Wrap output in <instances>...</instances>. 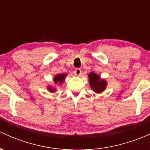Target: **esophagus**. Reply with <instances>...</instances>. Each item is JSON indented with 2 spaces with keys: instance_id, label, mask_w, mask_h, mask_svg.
I'll return each mask as SVG.
<instances>
[{
  "instance_id": "obj_1",
  "label": "esophagus",
  "mask_w": 150,
  "mask_h": 150,
  "mask_svg": "<svg viewBox=\"0 0 150 150\" xmlns=\"http://www.w3.org/2000/svg\"><path fill=\"white\" fill-rule=\"evenodd\" d=\"M74 73H75V75H76V76H80V75H81V69H80V68H77V69H75V71H74Z\"/></svg>"
}]
</instances>
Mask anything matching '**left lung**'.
Returning <instances> with one entry per match:
<instances>
[{
	"mask_svg": "<svg viewBox=\"0 0 150 150\" xmlns=\"http://www.w3.org/2000/svg\"><path fill=\"white\" fill-rule=\"evenodd\" d=\"M89 85L95 93H100L105 90L107 87V81L102 79L97 74L91 72L88 74Z\"/></svg>",
	"mask_w": 150,
	"mask_h": 150,
	"instance_id": "8db88e82",
	"label": "left lung"
}]
</instances>
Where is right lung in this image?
Segmentation results:
<instances>
[{"label":"right lung","instance_id":"right-lung-1","mask_svg":"<svg viewBox=\"0 0 150 150\" xmlns=\"http://www.w3.org/2000/svg\"><path fill=\"white\" fill-rule=\"evenodd\" d=\"M66 76H67V74H65V73L57 74V75H55L54 78V83L55 84H57V83L62 84L63 82H64ZM47 89H48L50 92H51V93H53V92H54L56 91L55 88H54L53 86H48V87H47Z\"/></svg>","mask_w":150,"mask_h":150}]
</instances>
